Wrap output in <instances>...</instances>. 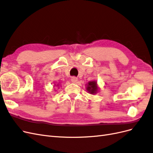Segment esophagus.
<instances>
[{"label": "esophagus", "instance_id": "esophagus-1", "mask_svg": "<svg viewBox=\"0 0 153 153\" xmlns=\"http://www.w3.org/2000/svg\"><path fill=\"white\" fill-rule=\"evenodd\" d=\"M71 82H72L73 83H75V82H77L78 78H77L76 76H73V77H71Z\"/></svg>", "mask_w": 153, "mask_h": 153}]
</instances>
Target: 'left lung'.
Masks as SVG:
<instances>
[{
	"label": "left lung",
	"mask_w": 153,
	"mask_h": 153,
	"mask_svg": "<svg viewBox=\"0 0 153 153\" xmlns=\"http://www.w3.org/2000/svg\"><path fill=\"white\" fill-rule=\"evenodd\" d=\"M87 90L91 94H96L97 90H98V87H97L96 82L94 81H92L88 83Z\"/></svg>",
	"instance_id": "obj_1"
}]
</instances>
